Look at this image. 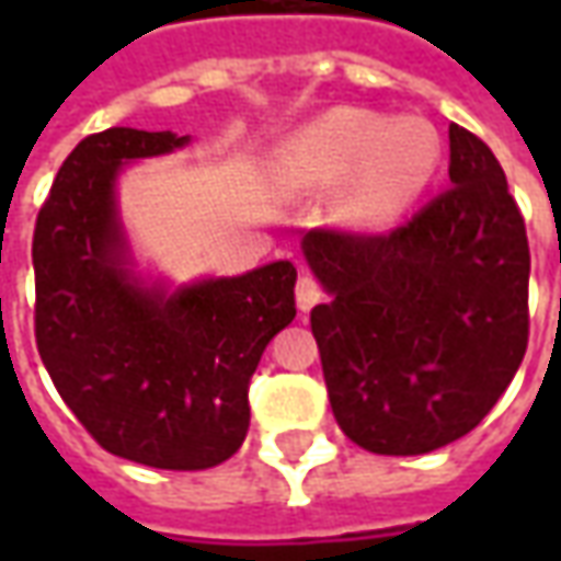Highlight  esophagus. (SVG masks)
<instances>
[{
	"label": "esophagus",
	"mask_w": 561,
	"mask_h": 561,
	"mask_svg": "<svg viewBox=\"0 0 561 561\" xmlns=\"http://www.w3.org/2000/svg\"><path fill=\"white\" fill-rule=\"evenodd\" d=\"M294 294H297V309H300V312H309V309H312V306L321 300V285H318L312 276H306L304 273V276L297 279V288H294Z\"/></svg>",
	"instance_id": "1"
}]
</instances>
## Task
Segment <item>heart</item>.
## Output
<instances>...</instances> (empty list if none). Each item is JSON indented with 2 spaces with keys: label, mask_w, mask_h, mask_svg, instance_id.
Masks as SVG:
<instances>
[{
  "label": "heart",
  "mask_w": 561,
  "mask_h": 561,
  "mask_svg": "<svg viewBox=\"0 0 561 561\" xmlns=\"http://www.w3.org/2000/svg\"><path fill=\"white\" fill-rule=\"evenodd\" d=\"M442 161V138L421 116L393 119L366 107H336L294 135L279 156L285 185L324 192L352 185L348 213L388 225L421 195Z\"/></svg>",
  "instance_id": "obj_1"
}]
</instances>
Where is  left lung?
I'll return each mask as SVG.
<instances>
[{
    "mask_svg": "<svg viewBox=\"0 0 561 561\" xmlns=\"http://www.w3.org/2000/svg\"><path fill=\"white\" fill-rule=\"evenodd\" d=\"M447 185L388 233L316 228L309 267L330 409L354 445L430 454L471 433L529 342V240L502 164L450 126Z\"/></svg>",
    "mask_w": 561,
    "mask_h": 561,
    "instance_id": "left-lung-1",
    "label": "left lung"
}]
</instances>
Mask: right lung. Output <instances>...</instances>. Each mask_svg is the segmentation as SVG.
Segmentation results:
<instances>
[{"label":"right lung","mask_w":561,"mask_h":561,"mask_svg":"<svg viewBox=\"0 0 561 561\" xmlns=\"http://www.w3.org/2000/svg\"><path fill=\"white\" fill-rule=\"evenodd\" d=\"M188 144L173 131L107 128L56 173L35 237V342L59 397L116 457L213 469L249 430V381L297 316L291 261L168 294L131 273L116 176Z\"/></svg>","instance_id":"1"}]
</instances>
